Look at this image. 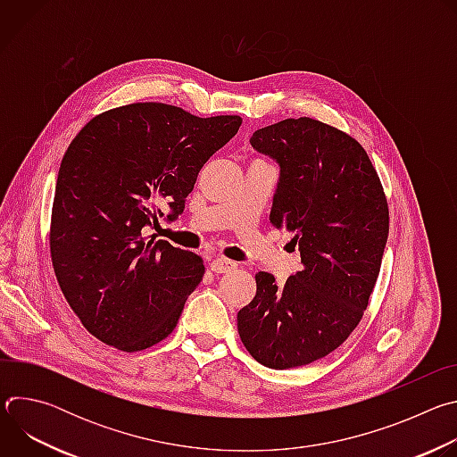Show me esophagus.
Listing matches in <instances>:
<instances>
[{"label": "esophagus", "mask_w": 457, "mask_h": 457, "mask_svg": "<svg viewBox=\"0 0 457 457\" xmlns=\"http://www.w3.org/2000/svg\"><path fill=\"white\" fill-rule=\"evenodd\" d=\"M210 268L215 273H228L237 268V262H231V260H228V258H215V260H212Z\"/></svg>", "instance_id": "34e87169"}]
</instances>
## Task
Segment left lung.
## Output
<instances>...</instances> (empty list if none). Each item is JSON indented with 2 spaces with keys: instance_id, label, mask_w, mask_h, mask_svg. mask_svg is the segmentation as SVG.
<instances>
[{
  "instance_id": "8db88e82",
  "label": "left lung",
  "mask_w": 457,
  "mask_h": 457,
  "mask_svg": "<svg viewBox=\"0 0 457 457\" xmlns=\"http://www.w3.org/2000/svg\"><path fill=\"white\" fill-rule=\"evenodd\" d=\"M251 146L280 166L270 220L293 231L302 270L282 286L260 271L238 311V335L270 369H293L340 347L360 323L388 237L379 177L361 145L311 117L260 128Z\"/></svg>"
}]
</instances>
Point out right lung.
<instances>
[{
  "label": "right lung",
  "instance_id": "1",
  "mask_svg": "<svg viewBox=\"0 0 457 457\" xmlns=\"http://www.w3.org/2000/svg\"><path fill=\"white\" fill-rule=\"evenodd\" d=\"M242 124L164 103H134L94 117L57 173L50 256L59 287L85 329L134 353L164 340L204 275L203 258L143 228L184 212L201 168Z\"/></svg>",
  "mask_w": 457,
  "mask_h": 457
}]
</instances>
